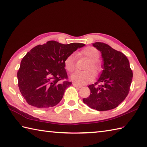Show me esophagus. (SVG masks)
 <instances>
[{
	"label": "esophagus",
	"mask_w": 147,
	"mask_h": 147,
	"mask_svg": "<svg viewBox=\"0 0 147 147\" xmlns=\"http://www.w3.org/2000/svg\"><path fill=\"white\" fill-rule=\"evenodd\" d=\"M73 86H75V87H77V88H82V85H78V84H76V83H74L73 84Z\"/></svg>",
	"instance_id": "esophagus-1"
}]
</instances>
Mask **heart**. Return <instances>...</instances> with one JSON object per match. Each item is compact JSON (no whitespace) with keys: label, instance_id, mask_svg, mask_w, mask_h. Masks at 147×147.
<instances>
[{"label":"heart","instance_id":"heart-1","mask_svg":"<svg viewBox=\"0 0 147 147\" xmlns=\"http://www.w3.org/2000/svg\"><path fill=\"white\" fill-rule=\"evenodd\" d=\"M100 55V54L98 50L92 46L86 47L78 53V56L79 57H84L88 59V61L85 67V69L91 70L95 74H98L102 70V62L98 59ZM64 65L65 70L69 73L73 72L76 67V62L74 55H69L65 57L64 61ZM91 71H76L71 76V79L74 83L83 85L91 82L93 80V75Z\"/></svg>","mask_w":147,"mask_h":147}]
</instances>
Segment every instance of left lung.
Masks as SVG:
<instances>
[{"instance_id": "1", "label": "left lung", "mask_w": 147, "mask_h": 147, "mask_svg": "<svg viewBox=\"0 0 147 147\" xmlns=\"http://www.w3.org/2000/svg\"><path fill=\"white\" fill-rule=\"evenodd\" d=\"M93 45L102 52L104 70L97 82L88 86L90 95L83 100L96 111H109L117 107L128 95L133 71L123 53L103 42Z\"/></svg>"}]
</instances>
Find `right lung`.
I'll list each match as a JSON object with an SVG mask.
<instances>
[{"mask_svg": "<svg viewBox=\"0 0 147 147\" xmlns=\"http://www.w3.org/2000/svg\"><path fill=\"white\" fill-rule=\"evenodd\" d=\"M83 43L62 44L49 41L36 45L22 59L18 71V86L30 105L48 108L58 104L65 90L71 85L64 68L65 57Z\"/></svg>", "mask_w": 147, "mask_h": 147, "instance_id": "add662e5", "label": "right lung"}]
</instances>
